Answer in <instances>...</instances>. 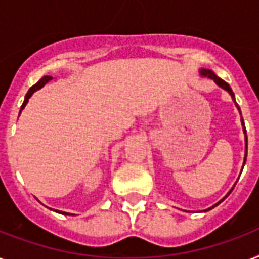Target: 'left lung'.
Instances as JSON below:
<instances>
[{"instance_id": "1", "label": "left lung", "mask_w": 259, "mask_h": 259, "mask_svg": "<svg viewBox=\"0 0 259 259\" xmlns=\"http://www.w3.org/2000/svg\"><path fill=\"white\" fill-rule=\"evenodd\" d=\"M199 74H201V77H207V78L213 79V81L215 82V85H217V86H220L221 89L226 90V92H228V93L230 94V97H232L233 102H234V105H235V108L238 109L239 114H241V109H239L238 104H237V102H235V96H234V93H233L232 88H230V86H229V83H228V82H225L224 79H221L220 77H217V75H215V73H214L213 70H210V69H201V70H199ZM241 123H242V129H243V133H245V158H243V166H245V162H246V157H247V134H246V127H245V122H243L242 114H241ZM242 169H243V167H242ZM234 186H235V185H234ZM234 186H233V188L230 189V191H229L228 194L225 195L224 198L221 199L220 202H217V203H215V205H213V206H211V207H209V209L203 210V211H209V210H211V209H213V207H215V206H218V205H220V203L222 202V201H224V199L226 198V197H228L229 194H230V193H232V190H233V189H234Z\"/></svg>"}]
</instances>
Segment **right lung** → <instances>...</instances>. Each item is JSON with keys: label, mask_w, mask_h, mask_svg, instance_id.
I'll use <instances>...</instances> for the list:
<instances>
[{"label": "right lung", "mask_w": 259, "mask_h": 259, "mask_svg": "<svg viewBox=\"0 0 259 259\" xmlns=\"http://www.w3.org/2000/svg\"><path fill=\"white\" fill-rule=\"evenodd\" d=\"M52 79H53V77H50V75H45V77H42V78L39 79V81L37 82L35 85L31 86L30 89H29V92H27V93H26V96H25L24 104H22V106H21L20 113H21V111H22V110H24V108H25V106H26L27 102H29V98H30V97L33 96V94H34L35 92H37V90H39V89H41V88H44V86H45L46 83H48V82L52 81ZM50 210H53V209H50ZM54 211H57V213H60V214H64V215H74V214L65 213V211H61V210H54Z\"/></svg>", "instance_id": "obj_1"}]
</instances>
